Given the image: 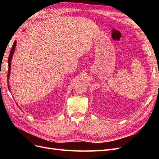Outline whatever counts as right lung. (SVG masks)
I'll return each mask as SVG.
<instances>
[{"label": "right lung", "instance_id": "obj_1", "mask_svg": "<svg viewBox=\"0 0 159 159\" xmlns=\"http://www.w3.org/2000/svg\"><path fill=\"white\" fill-rule=\"evenodd\" d=\"M16 45V41H14L13 43V45L11 48L10 54H9L8 56V75H7V78H8V80H9V77H10V74H11V60L12 58V56L14 54V50H15V48ZM8 89L10 90V87H9V85H8Z\"/></svg>", "mask_w": 159, "mask_h": 159}]
</instances>
